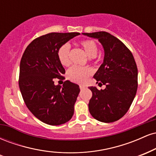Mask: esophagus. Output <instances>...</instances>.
I'll use <instances>...</instances> for the list:
<instances>
[{"label":"esophagus","instance_id":"1","mask_svg":"<svg viewBox=\"0 0 156 156\" xmlns=\"http://www.w3.org/2000/svg\"><path fill=\"white\" fill-rule=\"evenodd\" d=\"M80 89H85V87H84V86H81V85H80Z\"/></svg>","mask_w":156,"mask_h":156}]
</instances>
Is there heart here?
<instances>
[{"label": "heart", "mask_w": 156, "mask_h": 156, "mask_svg": "<svg viewBox=\"0 0 156 156\" xmlns=\"http://www.w3.org/2000/svg\"><path fill=\"white\" fill-rule=\"evenodd\" d=\"M80 47L89 57H95L98 54V46L94 41L91 39H85L80 42ZM70 45L69 43H64L61 45L57 51L58 60L63 66H69L70 64L69 58ZM92 74V69L88 67H78L74 66L71 67L67 72V77L69 80L75 83H84Z\"/></svg>", "instance_id": "1"}]
</instances>
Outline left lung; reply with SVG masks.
I'll return each mask as SVG.
<instances>
[{"label": "left lung", "instance_id": "8db88e82", "mask_svg": "<svg viewBox=\"0 0 156 156\" xmlns=\"http://www.w3.org/2000/svg\"><path fill=\"white\" fill-rule=\"evenodd\" d=\"M82 34L98 39L104 50L103 62L94 78L97 83L105 85V89L98 90L94 87H89L92 92L89 111L97 120L113 122L126 114L136 94V64L129 49L108 32Z\"/></svg>", "mask_w": 156, "mask_h": 156}]
</instances>
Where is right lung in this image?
<instances>
[{
	"label": "right lung",
	"mask_w": 156,
	"mask_h": 156,
	"mask_svg": "<svg viewBox=\"0 0 156 156\" xmlns=\"http://www.w3.org/2000/svg\"><path fill=\"white\" fill-rule=\"evenodd\" d=\"M79 33H50L35 39L25 50L20 65L19 87L26 106L42 122L59 125L70 120L80 92L79 86L64 79L65 69L57 51Z\"/></svg>",
	"instance_id": "right-lung-1"
}]
</instances>
